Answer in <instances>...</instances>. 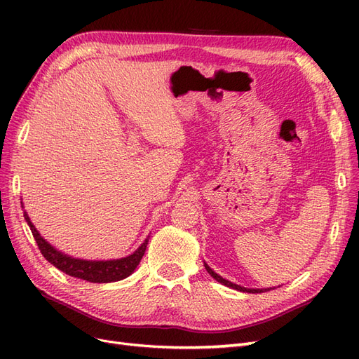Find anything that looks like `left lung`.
Returning a JSON list of instances; mask_svg holds the SVG:
<instances>
[{
    "label": "left lung",
    "mask_w": 359,
    "mask_h": 359,
    "mask_svg": "<svg viewBox=\"0 0 359 359\" xmlns=\"http://www.w3.org/2000/svg\"><path fill=\"white\" fill-rule=\"evenodd\" d=\"M205 268H206V271H208L211 277H214L217 281H220L222 285H224V286H227V287H232V289H236V290H243V292H248V293H260V292H265V290H266V289H245V287H241V286L231 283V281L224 280L223 277H220L217 273H214V271H212L208 265H206V264H205Z\"/></svg>",
    "instance_id": "1"
}]
</instances>
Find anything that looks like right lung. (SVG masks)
I'll use <instances>...</instances> for the list:
<instances>
[{"label":"right lung","mask_w":359,"mask_h":359,"mask_svg":"<svg viewBox=\"0 0 359 359\" xmlns=\"http://www.w3.org/2000/svg\"><path fill=\"white\" fill-rule=\"evenodd\" d=\"M25 220L32 232V236L39 245L40 253L45 256L48 262H50L53 266H57L62 273H66L72 277H78L91 283H111V281H118L128 277L139 265L140 259L145 255L148 240L140 245L133 255H130L123 259L116 260H82L74 259L67 255H62L58 250L53 248L50 244H48L40 233L36 231L34 224L29 222V217L27 212H24Z\"/></svg>","instance_id":"obj_1"}]
</instances>
